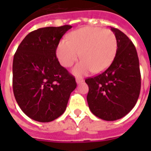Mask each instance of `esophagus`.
I'll return each mask as SVG.
<instances>
[{
    "label": "esophagus",
    "instance_id": "obj_1",
    "mask_svg": "<svg viewBox=\"0 0 151 151\" xmlns=\"http://www.w3.org/2000/svg\"><path fill=\"white\" fill-rule=\"evenodd\" d=\"M83 82V79L82 78H76V82L78 83V84H80V83H82V82Z\"/></svg>",
    "mask_w": 151,
    "mask_h": 151
}]
</instances>
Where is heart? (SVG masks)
Wrapping results in <instances>:
<instances>
[{
    "label": "heart",
    "instance_id": "heart-1",
    "mask_svg": "<svg viewBox=\"0 0 151 151\" xmlns=\"http://www.w3.org/2000/svg\"><path fill=\"white\" fill-rule=\"evenodd\" d=\"M117 51L116 35L110 30L99 27H82L61 40L56 47V56L61 65L69 68L82 60L73 69L75 75H84L91 71L100 73L113 61Z\"/></svg>",
    "mask_w": 151,
    "mask_h": 151
}]
</instances>
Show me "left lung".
I'll use <instances>...</instances> for the list:
<instances>
[{"label":"left lung","instance_id":"8db88e82","mask_svg":"<svg viewBox=\"0 0 151 151\" xmlns=\"http://www.w3.org/2000/svg\"><path fill=\"white\" fill-rule=\"evenodd\" d=\"M117 51L111 65L101 74L86 79L90 110L102 120H119L136 104L141 90L139 60L135 46L126 35L111 27Z\"/></svg>","mask_w":151,"mask_h":151}]
</instances>
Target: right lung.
I'll list each match as a JSON object with an SVG mask.
<instances>
[{"instance_id": "1", "label": "right lung", "mask_w": 151, "mask_h": 151, "mask_svg": "<svg viewBox=\"0 0 151 151\" xmlns=\"http://www.w3.org/2000/svg\"><path fill=\"white\" fill-rule=\"evenodd\" d=\"M69 25L48 27L24 38L14 56L13 90L15 99L28 117L50 122L65 111L75 78L60 65L56 50Z\"/></svg>"}]
</instances>
